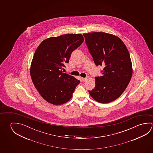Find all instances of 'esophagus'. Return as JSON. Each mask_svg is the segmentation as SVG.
Returning a JSON list of instances; mask_svg holds the SVG:
<instances>
[{"label": "esophagus", "instance_id": "esophagus-1", "mask_svg": "<svg viewBox=\"0 0 153 153\" xmlns=\"http://www.w3.org/2000/svg\"><path fill=\"white\" fill-rule=\"evenodd\" d=\"M86 80H87V78H82V81L83 82H85Z\"/></svg>", "mask_w": 153, "mask_h": 153}]
</instances>
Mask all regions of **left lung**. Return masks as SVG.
Returning <instances> with one entry per match:
<instances>
[{
    "label": "left lung",
    "instance_id": "8db88e82",
    "mask_svg": "<svg viewBox=\"0 0 153 153\" xmlns=\"http://www.w3.org/2000/svg\"><path fill=\"white\" fill-rule=\"evenodd\" d=\"M85 43L95 65L105 67L102 76L95 77V88L88 91L102 103L115 100L125 91L132 75L130 54L120 38L109 33H84Z\"/></svg>",
    "mask_w": 153,
    "mask_h": 153
}]
</instances>
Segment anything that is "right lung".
I'll return each instance as SVG.
<instances>
[{
    "label": "right lung",
    "instance_id": "obj_1",
    "mask_svg": "<svg viewBox=\"0 0 153 153\" xmlns=\"http://www.w3.org/2000/svg\"><path fill=\"white\" fill-rule=\"evenodd\" d=\"M83 41L81 34H65L43 40L36 49L30 76L36 88L48 102L60 105L72 98L80 81L62 69L71 53Z\"/></svg>",
    "mask_w": 153,
    "mask_h": 153
}]
</instances>
